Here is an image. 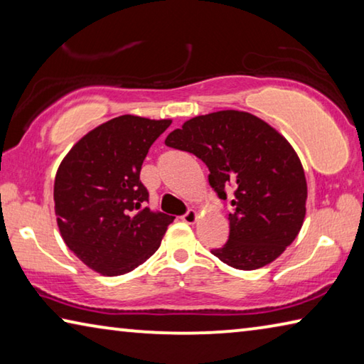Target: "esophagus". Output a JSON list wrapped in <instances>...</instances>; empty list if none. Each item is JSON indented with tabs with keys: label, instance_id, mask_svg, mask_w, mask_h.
<instances>
[{
	"label": "esophagus",
	"instance_id": "1",
	"mask_svg": "<svg viewBox=\"0 0 364 364\" xmlns=\"http://www.w3.org/2000/svg\"><path fill=\"white\" fill-rule=\"evenodd\" d=\"M181 220L184 221V223H189V225L194 223V221L197 220V212L194 210V208H189V210H186L181 215Z\"/></svg>",
	"mask_w": 364,
	"mask_h": 364
}]
</instances>
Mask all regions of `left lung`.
<instances>
[{
	"instance_id": "obj_1",
	"label": "left lung",
	"mask_w": 364,
	"mask_h": 364,
	"mask_svg": "<svg viewBox=\"0 0 364 364\" xmlns=\"http://www.w3.org/2000/svg\"><path fill=\"white\" fill-rule=\"evenodd\" d=\"M165 144L207 165L220 199H231L230 236L212 254L236 269L278 258L305 218L306 180L297 154L267 122L241 110L194 117Z\"/></svg>"
}]
</instances>
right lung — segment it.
I'll use <instances>...</instances> for the list:
<instances>
[{
  "instance_id": "1",
  "label": "right lung",
  "mask_w": 364,
  "mask_h": 364,
  "mask_svg": "<svg viewBox=\"0 0 364 364\" xmlns=\"http://www.w3.org/2000/svg\"><path fill=\"white\" fill-rule=\"evenodd\" d=\"M171 120L120 115L67 154L54 181V208L64 242L107 276L125 274L159 249L175 217L151 210L141 167Z\"/></svg>"
}]
</instances>
